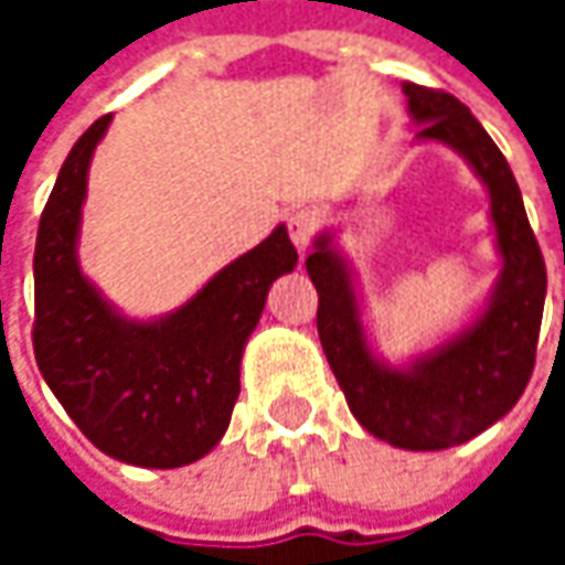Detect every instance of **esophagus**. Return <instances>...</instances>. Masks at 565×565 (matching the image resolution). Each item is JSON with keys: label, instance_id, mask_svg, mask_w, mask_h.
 <instances>
[{"label": "esophagus", "instance_id": "1", "mask_svg": "<svg viewBox=\"0 0 565 565\" xmlns=\"http://www.w3.org/2000/svg\"><path fill=\"white\" fill-rule=\"evenodd\" d=\"M317 232V213L311 206H298L289 213V235H292V245L298 250H305L315 242Z\"/></svg>", "mask_w": 565, "mask_h": 565}]
</instances>
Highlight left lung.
<instances>
[{"instance_id":"1","label":"left lung","mask_w":565,"mask_h":565,"mask_svg":"<svg viewBox=\"0 0 565 565\" xmlns=\"http://www.w3.org/2000/svg\"><path fill=\"white\" fill-rule=\"evenodd\" d=\"M408 113L422 141L462 153L490 191V220L503 257L484 315L412 367H386L367 349L359 298L330 232L315 242L305 267L317 289V333L352 415L364 430L399 449L430 452L478 437L525 393L534 371L547 267L522 191L507 157L466 103L405 81Z\"/></svg>"}]
</instances>
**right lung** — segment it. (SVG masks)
<instances>
[{"mask_svg":"<svg viewBox=\"0 0 565 565\" xmlns=\"http://www.w3.org/2000/svg\"><path fill=\"white\" fill-rule=\"evenodd\" d=\"M113 116L72 147L33 250V355L55 399L106 456L141 468L198 462L226 434L245 342L273 279L295 270L286 226L216 273L179 311L125 320L77 267L87 169Z\"/></svg>","mask_w":565,"mask_h":565,"instance_id":"1","label":"right lung"}]
</instances>
